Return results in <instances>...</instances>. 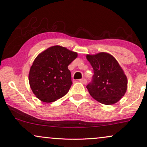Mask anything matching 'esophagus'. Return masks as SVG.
<instances>
[{
  "mask_svg": "<svg viewBox=\"0 0 147 147\" xmlns=\"http://www.w3.org/2000/svg\"><path fill=\"white\" fill-rule=\"evenodd\" d=\"M80 82L83 83V84H86V83H87V80H86V79L83 78V79H81V80H80Z\"/></svg>",
  "mask_w": 147,
  "mask_h": 147,
  "instance_id": "1",
  "label": "esophagus"
}]
</instances>
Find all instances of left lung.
<instances>
[{"mask_svg": "<svg viewBox=\"0 0 147 147\" xmlns=\"http://www.w3.org/2000/svg\"><path fill=\"white\" fill-rule=\"evenodd\" d=\"M87 59L94 72L86 86L91 96L104 105L118 102L125 93L127 80L117 60L105 53L87 55Z\"/></svg>", "mask_w": 147, "mask_h": 147, "instance_id": "8db88e82", "label": "left lung"}]
</instances>
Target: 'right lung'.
I'll use <instances>...</instances> for the list:
<instances>
[{
	"label": "right lung",
	"mask_w": 147,
	"mask_h": 147,
	"mask_svg": "<svg viewBox=\"0 0 147 147\" xmlns=\"http://www.w3.org/2000/svg\"><path fill=\"white\" fill-rule=\"evenodd\" d=\"M78 56L60 46L50 47L35 58L29 74L33 93L45 102H52L67 93L72 85L67 66Z\"/></svg>",
	"instance_id": "add662e5"
}]
</instances>
